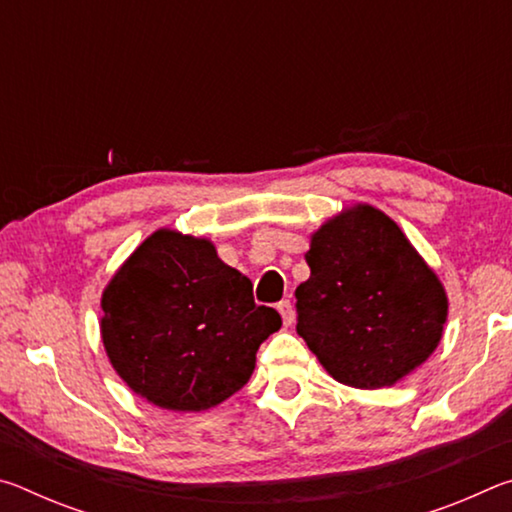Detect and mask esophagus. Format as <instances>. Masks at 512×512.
Listing matches in <instances>:
<instances>
[{
    "label": "esophagus",
    "instance_id": "obj_1",
    "mask_svg": "<svg viewBox=\"0 0 512 512\" xmlns=\"http://www.w3.org/2000/svg\"><path fill=\"white\" fill-rule=\"evenodd\" d=\"M277 311H280L284 327H289V325L293 323V305H291V302H289V300L277 302Z\"/></svg>",
    "mask_w": 512,
    "mask_h": 512
}]
</instances>
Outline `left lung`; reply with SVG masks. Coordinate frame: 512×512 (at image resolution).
<instances>
[{"instance_id":"left-lung-1","label":"left lung","mask_w":512,"mask_h":512,"mask_svg":"<svg viewBox=\"0 0 512 512\" xmlns=\"http://www.w3.org/2000/svg\"><path fill=\"white\" fill-rule=\"evenodd\" d=\"M298 334L336 381L384 388L438 348L447 293L391 216L354 205L311 235Z\"/></svg>"}]
</instances>
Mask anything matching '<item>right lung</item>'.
<instances>
[{"mask_svg":"<svg viewBox=\"0 0 512 512\" xmlns=\"http://www.w3.org/2000/svg\"><path fill=\"white\" fill-rule=\"evenodd\" d=\"M101 309L112 368L133 393L169 411H207L235 395L253 375L259 345L282 327L212 241L169 228L121 264Z\"/></svg>","mask_w":512,"mask_h":512,"instance_id":"obj_1","label":"right lung"}]
</instances>
